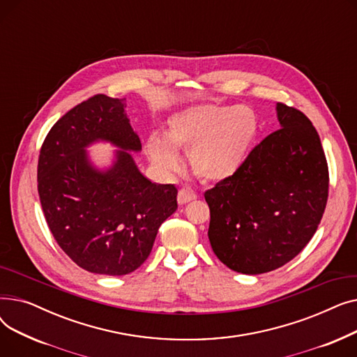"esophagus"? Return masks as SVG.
<instances>
[{
    "label": "esophagus",
    "instance_id": "34e87169",
    "mask_svg": "<svg viewBox=\"0 0 357 357\" xmlns=\"http://www.w3.org/2000/svg\"><path fill=\"white\" fill-rule=\"evenodd\" d=\"M194 199H197V192L194 190H191L190 186H183V188L179 190V192H178V202L181 205L188 204V202H191Z\"/></svg>",
    "mask_w": 357,
    "mask_h": 357
}]
</instances>
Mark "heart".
Segmentation results:
<instances>
[{
    "label": "heart",
    "instance_id": "b5f03b06",
    "mask_svg": "<svg viewBox=\"0 0 357 357\" xmlns=\"http://www.w3.org/2000/svg\"><path fill=\"white\" fill-rule=\"evenodd\" d=\"M257 120L248 107L194 105L167 121L166 139L152 136L147 149L153 162L167 172L179 167L175 149L190 153L194 172L204 181L233 176L245 162L256 136Z\"/></svg>",
    "mask_w": 357,
    "mask_h": 357
}]
</instances>
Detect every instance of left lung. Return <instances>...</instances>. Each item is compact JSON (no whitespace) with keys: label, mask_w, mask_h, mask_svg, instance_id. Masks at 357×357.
<instances>
[{"label":"left lung","mask_w":357,"mask_h":357,"mask_svg":"<svg viewBox=\"0 0 357 357\" xmlns=\"http://www.w3.org/2000/svg\"><path fill=\"white\" fill-rule=\"evenodd\" d=\"M276 109L280 128L204 194L215 256L248 275L275 271L301 252L328 198V165L315 127L294 107L278 102Z\"/></svg>","instance_id":"left-lung-1"}]
</instances>
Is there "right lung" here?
<instances>
[{
	"label": "right lung",
	"mask_w": 357,
	"mask_h": 357,
	"mask_svg": "<svg viewBox=\"0 0 357 357\" xmlns=\"http://www.w3.org/2000/svg\"><path fill=\"white\" fill-rule=\"evenodd\" d=\"M124 107L104 93L73 107L50 128L37 163V190L56 243L79 268L109 276L136 271L178 208L176 186L150 182L127 152L142 142ZM98 138L123 149L107 173L96 172L83 150Z\"/></svg>",
	"instance_id": "obj_1"
}]
</instances>
